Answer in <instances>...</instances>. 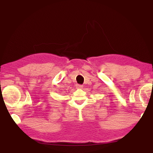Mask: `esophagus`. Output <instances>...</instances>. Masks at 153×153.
I'll return each instance as SVG.
<instances>
[{"label":"esophagus","instance_id":"1","mask_svg":"<svg viewBox=\"0 0 153 153\" xmlns=\"http://www.w3.org/2000/svg\"><path fill=\"white\" fill-rule=\"evenodd\" d=\"M76 88H79V89H81V88H83V85H80V84H77L76 85Z\"/></svg>","mask_w":153,"mask_h":153}]
</instances>
